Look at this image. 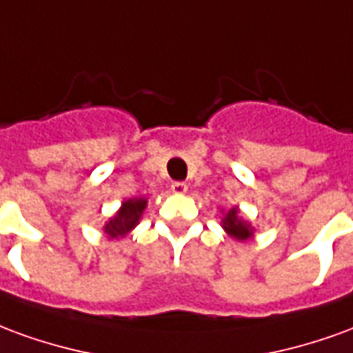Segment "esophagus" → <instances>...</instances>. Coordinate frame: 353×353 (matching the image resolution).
Here are the masks:
<instances>
[{
	"mask_svg": "<svg viewBox=\"0 0 353 353\" xmlns=\"http://www.w3.org/2000/svg\"><path fill=\"white\" fill-rule=\"evenodd\" d=\"M187 183H183V181H176V183H172V192H176V194H185L187 192Z\"/></svg>",
	"mask_w": 353,
	"mask_h": 353,
	"instance_id": "obj_1",
	"label": "esophagus"
}]
</instances>
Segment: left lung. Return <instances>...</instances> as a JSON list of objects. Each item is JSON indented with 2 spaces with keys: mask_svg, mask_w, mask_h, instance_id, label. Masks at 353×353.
<instances>
[{
  "mask_svg": "<svg viewBox=\"0 0 353 353\" xmlns=\"http://www.w3.org/2000/svg\"><path fill=\"white\" fill-rule=\"evenodd\" d=\"M221 227L236 242H245V240H250L255 234V227H252V223L240 214V208L238 206L230 208L227 212L223 210Z\"/></svg>",
  "mask_w": 353,
  "mask_h": 353,
  "instance_id": "obj_1",
  "label": "left lung"
}]
</instances>
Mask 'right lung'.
Wrapping results in <instances>:
<instances>
[{"instance_id":"1","label":"right lung","mask_w":353,"mask_h":353,"mask_svg":"<svg viewBox=\"0 0 353 353\" xmlns=\"http://www.w3.org/2000/svg\"><path fill=\"white\" fill-rule=\"evenodd\" d=\"M147 199L145 196H136V199H126L121 202V208L117 210L115 215H111L105 225L103 232L108 234L109 240H119L130 234L132 230L139 225V219L145 212Z\"/></svg>"}]
</instances>
